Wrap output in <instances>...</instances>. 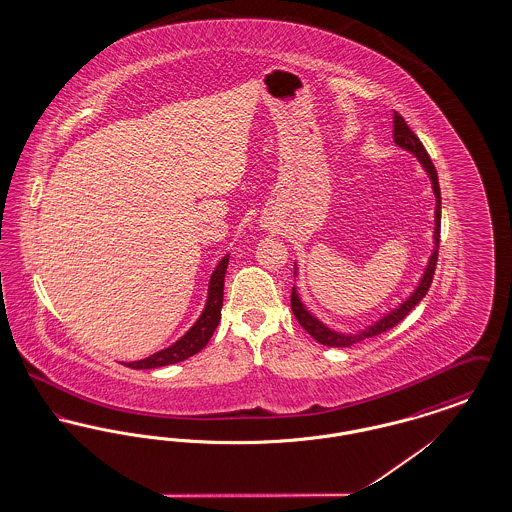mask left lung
I'll use <instances>...</instances> for the list:
<instances>
[{"label":"left lung","instance_id":"obj_1","mask_svg":"<svg viewBox=\"0 0 512 512\" xmlns=\"http://www.w3.org/2000/svg\"><path fill=\"white\" fill-rule=\"evenodd\" d=\"M393 142H395V146L401 147L403 151L411 153L413 157L418 159L420 167L424 169V172L430 178V182H432V192H434V197H436V209H434V247H432V253L428 257V263L424 267V272H422L416 288L407 295V299L397 303L393 309L386 311L378 320H374L372 324H368V326L357 330V332H338V330L326 326L320 318L315 317L305 307L301 295L297 292V286H293V315L297 318V322L322 345H328V347H349L353 343H359V341L366 340V338H372V336H378L382 332H388L395 324H399L403 318L407 317L414 307L422 301V297L426 295V292L430 290V284H432V278H434V270H436V261H438L439 228H441V194H439L438 171H436L434 163L430 161V157H428L426 149L422 146V142L414 136L413 130L407 126L405 119L401 115H397V113L393 117ZM293 270H295L293 274L297 276V272H299L297 270V263L293 265Z\"/></svg>","mask_w":512,"mask_h":512}]
</instances>
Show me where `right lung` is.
<instances>
[{"mask_svg":"<svg viewBox=\"0 0 512 512\" xmlns=\"http://www.w3.org/2000/svg\"><path fill=\"white\" fill-rule=\"evenodd\" d=\"M228 259H230V255L226 253L220 259L219 265L213 270V274L209 278V286H207V299H205L203 311H201V315L197 317L194 324L190 326V330L184 336H180L169 347L149 355L146 359L124 363V366L136 368V370H146V368L174 365V363H180V361H186V359L194 357L195 353H199L209 343L220 322L222 295H224V274H226V267H228Z\"/></svg>","mask_w":512,"mask_h":512,"instance_id":"right-lung-1","label":"right lung"}]
</instances>
